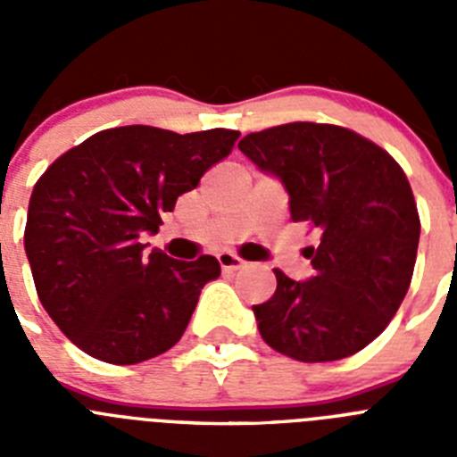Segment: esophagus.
Segmentation results:
<instances>
[{
    "label": "esophagus",
    "instance_id": "obj_1",
    "mask_svg": "<svg viewBox=\"0 0 457 457\" xmlns=\"http://www.w3.org/2000/svg\"><path fill=\"white\" fill-rule=\"evenodd\" d=\"M217 261H220V265L224 272H236V270L245 268V261H242V258H237L236 253H231V252L217 253Z\"/></svg>",
    "mask_w": 457,
    "mask_h": 457
}]
</instances>
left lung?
Segmentation results:
<instances>
[{
    "instance_id": "8db88e82",
    "label": "left lung",
    "mask_w": 457,
    "mask_h": 457,
    "mask_svg": "<svg viewBox=\"0 0 457 457\" xmlns=\"http://www.w3.org/2000/svg\"><path fill=\"white\" fill-rule=\"evenodd\" d=\"M288 192L290 220L318 231L306 247L313 274L274 270L277 290L252 306L270 348L297 361H337L385 332L410 288L417 261V204L394 157L357 132L286 123L237 144Z\"/></svg>"
}]
</instances>
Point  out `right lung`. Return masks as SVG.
Segmentation results:
<instances>
[{
  "instance_id": "right-lung-1",
  "label": "right lung",
  "mask_w": 457,
  "mask_h": 457,
  "mask_svg": "<svg viewBox=\"0 0 457 457\" xmlns=\"http://www.w3.org/2000/svg\"><path fill=\"white\" fill-rule=\"evenodd\" d=\"M236 130L125 125L63 153L31 192L24 252L43 309L79 350L139 364L180 341L215 256L176 261L144 245L180 194L231 153Z\"/></svg>"
}]
</instances>
